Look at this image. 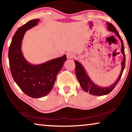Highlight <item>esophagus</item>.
<instances>
[{
	"label": "esophagus",
	"mask_w": 132,
	"mask_h": 132,
	"mask_svg": "<svg viewBox=\"0 0 132 132\" xmlns=\"http://www.w3.org/2000/svg\"><path fill=\"white\" fill-rule=\"evenodd\" d=\"M74 57V54L71 52H68L67 53V57L68 59H72Z\"/></svg>",
	"instance_id": "esophagus-1"
}]
</instances>
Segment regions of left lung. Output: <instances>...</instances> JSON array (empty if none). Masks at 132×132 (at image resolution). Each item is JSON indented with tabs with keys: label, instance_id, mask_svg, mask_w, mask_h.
<instances>
[{
	"label": "left lung",
	"instance_id": "8db88e82",
	"mask_svg": "<svg viewBox=\"0 0 132 132\" xmlns=\"http://www.w3.org/2000/svg\"><path fill=\"white\" fill-rule=\"evenodd\" d=\"M106 24L108 26V30L114 32L117 35V36H118V37L119 38L122 44L121 52L123 55V61L121 63V71H120V75L117 81L113 84H112L109 86L106 87H100L98 86V85L95 84L90 79V78L89 77L87 73H86V70H85L84 67L82 66V64L77 61H75V63L76 64V76L77 79L79 82L80 86L81 87V88L84 91H86V92H88L89 94L93 95L101 96L106 95L109 93H111L113 89L115 87V86H117L118 82H119V80L120 79V77L122 76V75L125 66V54L123 42L122 38H120L119 33H118L117 30L115 28V27L109 23H107Z\"/></svg>",
	"mask_w": 132,
	"mask_h": 132
}]
</instances>
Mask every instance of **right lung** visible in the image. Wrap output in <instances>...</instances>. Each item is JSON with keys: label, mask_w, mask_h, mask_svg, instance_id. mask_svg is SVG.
<instances>
[{"label": "right lung", "mask_w": 132, "mask_h": 132, "mask_svg": "<svg viewBox=\"0 0 132 132\" xmlns=\"http://www.w3.org/2000/svg\"><path fill=\"white\" fill-rule=\"evenodd\" d=\"M39 19L30 20L18 28L9 49L10 71L15 83L29 97L41 98L52 90L56 76L66 61V55L45 63H29L21 52V44L26 31L37 26Z\"/></svg>", "instance_id": "right-lung-1"}]
</instances>
